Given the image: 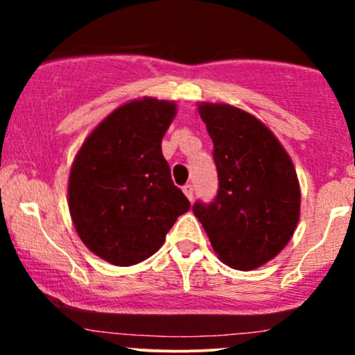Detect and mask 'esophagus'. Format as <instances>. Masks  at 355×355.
Listing matches in <instances>:
<instances>
[{"label": "esophagus", "mask_w": 355, "mask_h": 355, "mask_svg": "<svg viewBox=\"0 0 355 355\" xmlns=\"http://www.w3.org/2000/svg\"><path fill=\"white\" fill-rule=\"evenodd\" d=\"M183 193H185V197L189 198V200L191 202L193 200V187L190 185V183H187L185 187H183Z\"/></svg>", "instance_id": "1"}]
</instances>
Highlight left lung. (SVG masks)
I'll list each match as a JSON object with an SVG mask.
<instances>
[{"label":"left lung","instance_id":"1","mask_svg":"<svg viewBox=\"0 0 355 355\" xmlns=\"http://www.w3.org/2000/svg\"><path fill=\"white\" fill-rule=\"evenodd\" d=\"M198 113L214 141L218 190L210 203L191 209L225 266L254 270L294 235L300 215L294 164L250 113L223 103H202Z\"/></svg>","mask_w":355,"mask_h":355}]
</instances>
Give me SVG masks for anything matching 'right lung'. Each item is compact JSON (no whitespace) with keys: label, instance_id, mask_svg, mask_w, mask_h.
<instances>
[{"label":"right lung","instance_id":"obj_1","mask_svg":"<svg viewBox=\"0 0 355 355\" xmlns=\"http://www.w3.org/2000/svg\"><path fill=\"white\" fill-rule=\"evenodd\" d=\"M173 101L121 105L89 133L71 165L68 207L80 239L113 266L144 262L164 245L190 202L162 153Z\"/></svg>","mask_w":355,"mask_h":355}]
</instances>
